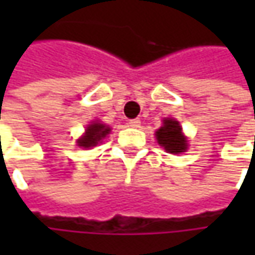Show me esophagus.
I'll return each instance as SVG.
<instances>
[{"mask_svg":"<svg viewBox=\"0 0 255 255\" xmlns=\"http://www.w3.org/2000/svg\"><path fill=\"white\" fill-rule=\"evenodd\" d=\"M129 126L130 128H140V121L139 119H132V121H129Z\"/></svg>","mask_w":255,"mask_h":255,"instance_id":"1","label":"esophagus"}]
</instances>
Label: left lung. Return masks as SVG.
<instances>
[{"instance_id":"1","label":"left lung","mask_w":255,"mask_h":255,"mask_svg":"<svg viewBox=\"0 0 255 255\" xmlns=\"http://www.w3.org/2000/svg\"><path fill=\"white\" fill-rule=\"evenodd\" d=\"M156 139L164 150L177 154L187 149V140L181 134V128L174 119H164L163 126L156 132Z\"/></svg>"}]
</instances>
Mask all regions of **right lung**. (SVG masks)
<instances>
[{"label": "right lung", "mask_w": 255, "mask_h": 255, "mask_svg": "<svg viewBox=\"0 0 255 255\" xmlns=\"http://www.w3.org/2000/svg\"><path fill=\"white\" fill-rule=\"evenodd\" d=\"M109 132H111V129L106 128L102 123H93L91 126H88L85 136L78 140V144L82 147H92L101 142Z\"/></svg>", "instance_id": "obj_1"}]
</instances>
